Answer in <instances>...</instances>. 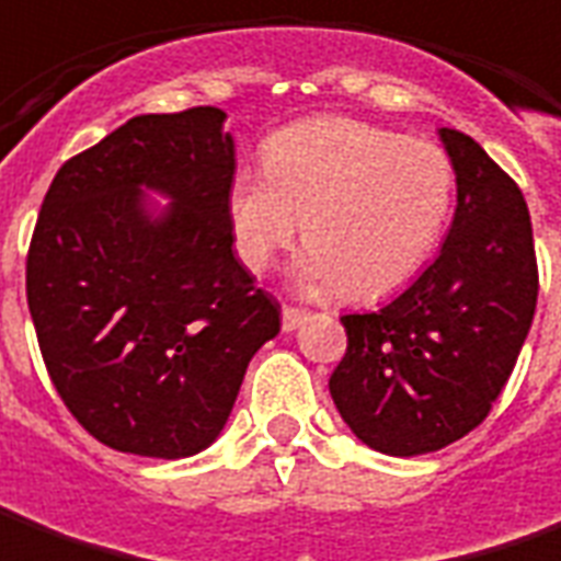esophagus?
<instances>
[{
    "label": "esophagus",
    "instance_id": "obj_1",
    "mask_svg": "<svg viewBox=\"0 0 561 561\" xmlns=\"http://www.w3.org/2000/svg\"><path fill=\"white\" fill-rule=\"evenodd\" d=\"M280 318H284V330L293 332V330H299L305 320H308V311H305V308H293V305H284Z\"/></svg>",
    "mask_w": 561,
    "mask_h": 561
}]
</instances>
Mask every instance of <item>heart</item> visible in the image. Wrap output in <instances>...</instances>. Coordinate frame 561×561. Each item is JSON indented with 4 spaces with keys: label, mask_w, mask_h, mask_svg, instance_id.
I'll return each mask as SVG.
<instances>
[{
    "label": "heart",
    "mask_w": 561,
    "mask_h": 561,
    "mask_svg": "<svg viewBox=\"0 0 561 561\" xmlns=\"http://www.w3.org/2000/svg\"><path fill=\"white\" fill-rule=\"evenodd\" d=\"M265 170L229 188V222L243 265L265 272L305 222L299 280L378 299L421 272L455 204L443 146L347 115L280 127L262 146Z\"/></svg>",
    "instance_id": "heart-1"
}]
</instances>
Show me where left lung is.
<instances>
[{
    "instance_id": "8db88e82",
    "label": "left lung",
    "mask_w": 561,
    "mask_h": 561,
    "mask_svg": "<svg viewBox=\"0 0 561 561\" xmlns=\"http://www.w3.org/2000/svg\"><path fill=\"white\" fill-rule=\"evenodd\" d=\"M458 207L439 256L393 302L345 314L330 376L345 424L369 449L412 458L477 431L501 397L538 305L531 216L480 142L443 127Z\"/></svg>"
}]
</instances>
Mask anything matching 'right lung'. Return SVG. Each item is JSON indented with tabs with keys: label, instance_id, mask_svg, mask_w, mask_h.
<instances>
[{
	"label": "right lung",
	"instance_id": "1",
	"mask_svg": "<svg viewBox=\"0 0 561 561\" xmlns=\"http://www.w3.org/2000/svg\"><path fill=\"white\" fill-rule=\"evenodd\" d=\"M226 112L137 115L57 170L26 253L38 351L103 446L188 458L226 427L280 305L234 259ZM142 187L171 198L152 217Z\"/></svg>",
	"mask_w": 561,
	"mask_h": 561
}]
</instances>
